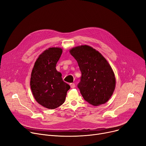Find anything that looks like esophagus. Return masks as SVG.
<instances>
[{
  "label": "esophagus",
  "mask_w": 146,
  "mask_h": 146,
  "mask_svg": "<svg viewBox=\"0 0 146 146\" xmlns=\"http://www.w3.org/2000/svg\"><path fill=\"white\" fill-rule=\"evenodd\" d=\"M70 87L72 89H73L75 87V84L74 83H70Z\"/></svg>",
  "instance_id": "esophagus-1"
}]
</instances>
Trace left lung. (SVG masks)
I'll return each instance as SVG.
<instances>
[{
  "instance_id": "left-lung-1",
  "label": "left lung",
  "mask_w": 146,
  "mask_h": 146,
  "mask_svg": "<svg viewBox=\"0 0 146 146\" xmlns=\"http://www.w3.org/2000/svg\"><path fill=\"white\" fill-rule=\"evenodd\" d=\"M70 53L78 63L82 73L77 87L83 99L95 106L106 103L115 87L114 73L108 62L100 53L87 45L73 47Z\"/></svg>"
}]
</instances>
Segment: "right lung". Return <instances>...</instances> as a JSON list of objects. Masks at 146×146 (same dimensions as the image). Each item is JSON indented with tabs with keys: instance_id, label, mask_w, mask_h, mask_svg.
<instances>
[{
	"instance_id": "right-lung-1",
	"label": "right lung",
	"mask_w": 146,
	"mask_h": 146,
	"mask_svg": "<svg viewBox=\"0 0 146 146\" xmlns=\"http://www.w3.org/2000/svg\"><path fill=\"white\" fill-rule=\"evenodd\" d=\"M62 53L60 47H50L39 55L31 74V87L36 102L44 108L54 109L65 100L70 86L65 83L56 66Z\"/></svg>"
}]
</instances>
